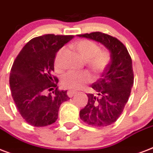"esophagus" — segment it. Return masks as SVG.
Wrapping results in <instances>:
<instances>
[{
  "label": "esophagus",
  "mask_w": 153,
  "mask_h": 153,
  "mask_svg": "<svg viewBox=\"0 0 153 153\" xmlns=\"http://www.w3.org/2000/svg\"><path fill=\"white\" fill-rule=\"evenodd\" d=\"M76 92L75 91H68V92H67V95L68 96V97H73V96H74V94H76Z\"/></svg>",
  "instance_id": "1"
}]
</instances>
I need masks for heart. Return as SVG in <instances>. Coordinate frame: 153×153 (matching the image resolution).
Listing matches in <instances>:
<instances>
[{
	"instance_id": "heart-1",
	"label": "heart",
	"mask_w": 153,
	"mask_h": 153,
	"mask_svg": "<svg viewBox=\"0 0 153 153\" xmlns=\"http://www.w3.org/2000/svg\"><path fill=\"white\" fill-rule=\"evenodd\" d=\"M81 57L87 62L88 67L93 73H98L105 70L110 61V55L106 50H101L99 46L89 40H81L75 45ZM65 53V48L58 51L55 58V64L57 68L61 65V58ZM91 76L88 72L71 71L63 76L61 82L64 87L71 90H76L82 88L91 81Z\"/></svg>"
}]
</instances>
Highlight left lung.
Returning <instances> with one entry per match:
<instances>
[{
    "label": "left lung",
    "mask_w": 153,
    "mask_h": 153,
    "mask_svg": "<svg viewBox=\"0 0 153 153\" xmlns=\"http://www.w3.org/2000/svg\"><path fill=\"white\" fill-rule=\"evenodd\" d=\"M77 36L97 41L111 53L110 62L92 85L94 93L87 94V105L80 111V119L89 125L108 126L117 121L128 100L134 82L132 58L123 43L110 35L94 32Z\"/></svg>",
    "instance_id": "8db88e82"
}]
</instances>
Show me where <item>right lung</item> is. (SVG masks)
I'll use <instances>...</instances> for the list:
<instances>
[{
	"instance_id": "1",
	"label": "right lung",
	"mask_w": 153,
	"mask_h": 153,
	"mask_svg": "<svg viewBox=\"0 0 153 153\" xmlns=\"http://www.w3.org/2000/svg\"><path fill=\"white\" fill-rule=\"evenodd\" d=\"M74 37L73 35L46 34L34 37L21 49L12 66L9 85L17 110L25 120L35 127L52 125L58 118L60 105L70 98L58 90L54 71L56 53ZM55 90L45 94L46 90Z\"/></svg>"
}]
</instances>
